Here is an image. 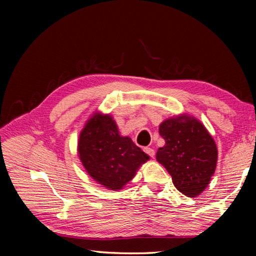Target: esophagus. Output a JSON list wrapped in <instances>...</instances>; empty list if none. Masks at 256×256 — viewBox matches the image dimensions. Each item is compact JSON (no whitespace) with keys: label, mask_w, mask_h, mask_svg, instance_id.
Instances as JSON below:
<instances>
[{"label":"esophagus","mask_w":256,"mask_h":256,"mask_svg":"<svg viewBox=\"0 0 256 256\" xmlns=\"http://www.w3.org/2000/svg\"><path fill=\"white\" fill-rule=\"evenodd\" d=\"M144 152H146V154H149L151 158L154 157V150L151 149V148H148V146H146V148H144Z\"/></svg>","instance_id":"1"}]
</instances>
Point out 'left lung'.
Wrapping results in <instances>:
<instances>
[{
  "instance_id": "1",
  "label": "left lung",
  "mask_w": 256,
  "mask_h": 256,
  "mask_svg": "<svg viewBox=\"0 0 256 256\" xmlns=\"http://www.w3.org/2000/svg\"><path fill=\"white\" fill-rule=\"evenodd\" d=\"M164 146L156 158L170 172L175 188L184 196H200L214 176L218 150L204 125L194 116L177 115L159 125Z\"/></svg>"
}]
</instances>
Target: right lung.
<instances>
[{"label":"right lung","mask_w":256,"mask_h":256,"mask_svg":"<svg viewBox=\"0 0 256 256\" xmlns=\"http://www.w3.org/2000/svg\"><path fill=\"white\" fill-rule=\"evenodd\" d=\"M78 154L86 172L102 188L120 190L149 160L128 136L120 134L110 114L94 112L81 130Z\"/></svg>","instance_id":"right-lung-1"}]
</instances>
